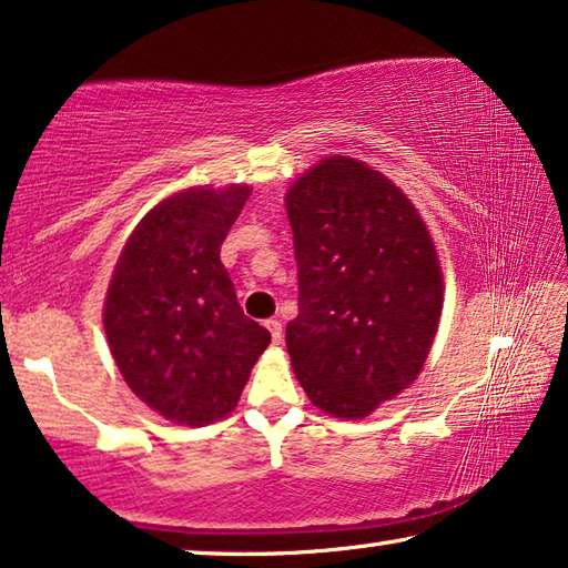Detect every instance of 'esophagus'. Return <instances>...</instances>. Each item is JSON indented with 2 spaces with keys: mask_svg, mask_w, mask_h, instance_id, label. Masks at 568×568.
Masks as SVG:
<instances>
[{
  "mask_svg": "<svg viewBox=\"0 0 568 568\" xmlns=\"http://www.w3.org/2000/svg\"><path fill=\"white\" fill-rule=\"evenodd\" d=\"M265 328L270 331V336H273V344H283V323L277 318H270L265 321Z\"/></svg>",
  "mask_w": 568,
  "mask_h": 568,
  "instance_id": "obj_1",
  "label": "esophagus"
}]
</instances>
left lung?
<instances>
[{"label": "left lung", "instance_id": "8db88e82", "mask_svg": "<svg viewBox=\"0 0 568 568\" xmlns=\"http://www.w3.org/2000/svg\"><path fill=\"white\" fill-rule=\"evenodd\" d=\"M298 263L293 372L318 409L362 419L417 379L443 270L417 206L364 161L328 156L285 194Z\"/></svg>", "mask_w": 568, "mask_h": 568}]
</instances>
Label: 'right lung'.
<instances>
[{"instance_id": "obj_1", "label": "right lung", "mask_w": 568, "mask_h": 568, "mask_svg": "<svg viewBox=\"0 0 568 568\" xmlns=\"http://www.w3.org/2000/svg\"><path fill=\"white\" fill-rule=\"evenodd\" d=\"M252 189L192 186L143 217L113 267L108 346L136 397L176 425L237 407L270 331L242 313L220 247Z\"/></svg>"}]
</instances>
